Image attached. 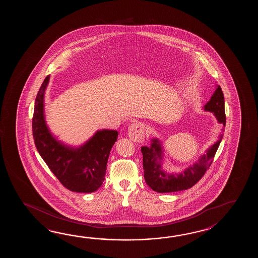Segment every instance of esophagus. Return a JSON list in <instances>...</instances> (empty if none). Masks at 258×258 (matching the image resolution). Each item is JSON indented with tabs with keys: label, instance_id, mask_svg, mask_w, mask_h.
<instances>
[{
	"label": "esophagus",
	"instance_id": "obj_1",
	"mask_svg": "<svg viewBox=\"0 0 258 258\" xmlns=\"http://www.w3.org/2000/svg\"><path fill=\"white\" fill-rule=\"evenodd\" d=\"M128 137L131 138L134 142H141L145 138V130L144 125L141 122H134L128 127Z\"/></svg>",
	"mask_w": 258,
	"mask_h": 258
}]
</instances>
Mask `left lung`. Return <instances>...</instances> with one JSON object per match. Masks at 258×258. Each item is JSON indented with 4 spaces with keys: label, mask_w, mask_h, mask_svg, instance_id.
<instances>
[{
    "label": "left lung",
    "mask_w": 258,
    "mask_h": 258,
    "mask_svg": "<svg viewBox=\"0 0 258 258\" xmlns=\"http://www.w3.org/2000/svg\"><path fill=\"white\" fill-rule=\"evenodd\" d=\"M204 110L214 113L216 119L225 127L224 96L219 85H217V88L210 100L204 106ZM222 130L224 131V129ZM222 137L223 135L221 134L219 140L207 149V154L202 155L198 162L190 165L179 173H168L162 169L163 148L159 139L153 138L149 148H141L144 178L147 184L158 192H178L194 186L210 167Z\"/></svg>",
    "instance_id": "obj_1"
}]
</instances>
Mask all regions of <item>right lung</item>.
I'll use <instances>...</instances> for the list:
<instances>
[{"instance_id":"right-lung-1","label":"right lung","mask_w":258,"mask_h":258,"mask_svg":"<svg viewBox=\"0 0 258 258\" xmlns=\"http://www.w3.org/2000/svg\"><path fill=\"white\" fill-rule=\"evenodd\" d=\"M49 76L35 100L32 131L39 155L63 186L76 192H93L104 181L107 162L117 141L116 130H99L79 148L66 146L53 137L44 115V95Z\"/></svg>"}]
</instances>
